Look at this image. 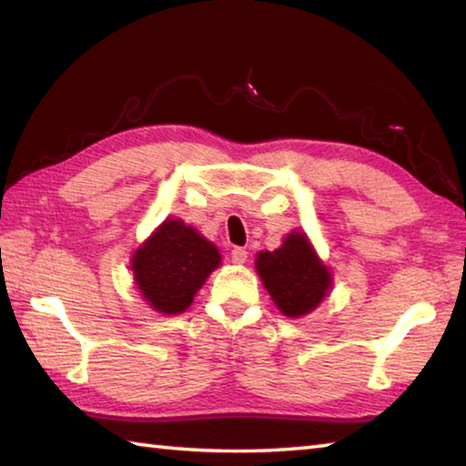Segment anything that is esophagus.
<instances>
[{"mask_svg": "<svg viewBox=\"0 0 466 466\" xmlns=\"http://www.w3.org/2000/svg\"><path fill=\"white\" fill-rule=\"evenodd\" d=\"M247 258H248V252L244 250V248H234L232 250V262L234 265H244V262H247Z\"/></svg>", "mask_w": 466, "mask_h": 466, "instance_id": "obj_1", "label": "esophagus"}]
</instances>
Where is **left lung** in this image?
Returning <instances> with one entry per match:
<instances>
[{
  "mask_svg": "<svg viewBox=\"0 0 466 466\" xmlns=\"http://www.w3.org/2000/svg\"><path fill=\"white\" fill-rule=\"evenodd\" d=\"M255 267L270 299L287 318L311 314L332 291V270L301 230L287 234L277 250L258 252Z\"/></svg>",
  "mask_w": 466,
  "mask_h": 466,
  "instance_id": "left-lung-1",
  "label": "left lung"
}]
</instances>
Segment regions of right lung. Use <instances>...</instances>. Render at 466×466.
<instances>
[{
	"label": "right lung",
	"instance_id": "1",
	"mask_svg": "<svg viewBox=\"0 0 466 466\" xmlns=\"http://www.w3.org/2000/svg\"><path fill=\"white\" fill-rule=\"evenodd\" d=\"M219 265L216 244L179 218H167L130 258L142 299L165 316L183 314Z\"/></svg>",
	"mask_w": 466,
	"mask_h": 466
}]
</instances>
